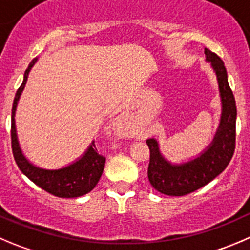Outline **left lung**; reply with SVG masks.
Listing matches in <instances>:
<instances>
[{"label": "left lung", "mask_w": 250, "mask_h": 250, "mask_svg": "<svg viewBox=\"0 0 250 250\" xmlns=\"http://www.w3.org/2000/svg\"><path fill=\"white\" fill-rule=\"evenodd\" d=\"M205 56L217 77L222 104L220 126L212 142L196 158L174 165L162 156L156 139L146 141L149 148L147 170L149 183L157 191L169 196H183L205 187L226 169L236 148L237 108L234 96L228 84L227 71L223 61L215 52L205 49Z\"/></svg>", "instance_id": "8db88e82"}]
</instances>
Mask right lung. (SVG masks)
I'll use <instances>...</instances> for the list:
<instances>
[{"instance_id":"right-lung-1","label":"right lung","mask_w":250,"mask_h":250,"mask_svg":"<svg viewBox=\"0 0 250 250\" xmlns=\"http://www.w3.org/2000/svg\"><path fill=\"white\" fill-rule=\"evenodd\" d=\"M37 60L38 59H34L25 70L24 78H23L21 87L17 91L13 101V106H12L11 139L14 161H16L18 168L22 170L23 174L27 175L34 184L44 189L45 191L59 196V198H78V196L85 195L94 189L97 183L101 179L104 165H105V157L98 153L94 141H92L87 151L76 162L60 168V169H44V168L34 166L25 158L20 147L18 139H17L16 120H14L17 105H18L21 94H22L25 83H27L28 75H29L34 63L37 62Z\"/></svg>"}]
</instances>
